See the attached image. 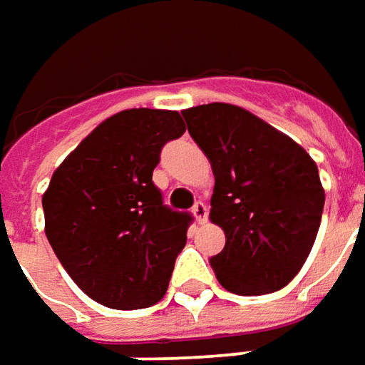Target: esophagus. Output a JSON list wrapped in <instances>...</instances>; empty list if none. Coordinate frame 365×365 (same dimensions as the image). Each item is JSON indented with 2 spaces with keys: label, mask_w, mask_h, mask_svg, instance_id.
<instances>
[{
  "label": "esophagus",
  "mask_w": 365,
  "mask_h": 365,
  "mask_svg": "<svg viewBox=\"0 0 365 365\" xmlns=\"http://www.w3.org/2000/svg\"><path fill=\"white\" fill-rule=\"evenodd\" d=\"M192 214L195 215L197 224H205L207 222V205L203 202H195V205L192 207Z\"/></svg>",
  "instance_id": "obj_1"
}]
</instances>
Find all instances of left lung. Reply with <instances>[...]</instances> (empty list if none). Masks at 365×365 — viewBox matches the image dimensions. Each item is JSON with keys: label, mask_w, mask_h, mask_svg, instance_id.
Segmentation results:
<instances>
[{"label": "left lung", "mask_w": 365, "mask_h": 365, "mask_svg": "<svg viewBox=\"0 0 365 365\" xmlns=\"http://www.w3.org/2000/svg\"><path fill=\"white\" fill-rule=\"evenodd\" d=\"M215 175L210 220L225 234L210 259L240 296L287 286L318 235L326 193L316 162L286 133L244 108L207 103L182 111Z\"/></svg>", "instance_id": "1"}]
</instances>
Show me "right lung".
<instances>
[{
  "label": "right lung",
  "instance_id": "1",
  "mask_svg": "<svg viewBox=\"0 0 365 365\" xmlns=\"http://www.w3.org/2000/svg\"><path fill=\"white\" fill-rule=\"evenodd\" d=\"M182 115L125 110L101 121L51 175L46 235L78 287L113 309L158 304L187 240L192 215L173 212L151 182Z\"/></svg>",
  "mask_w": 365,
  "mask_h": 365
}]
</instances>
